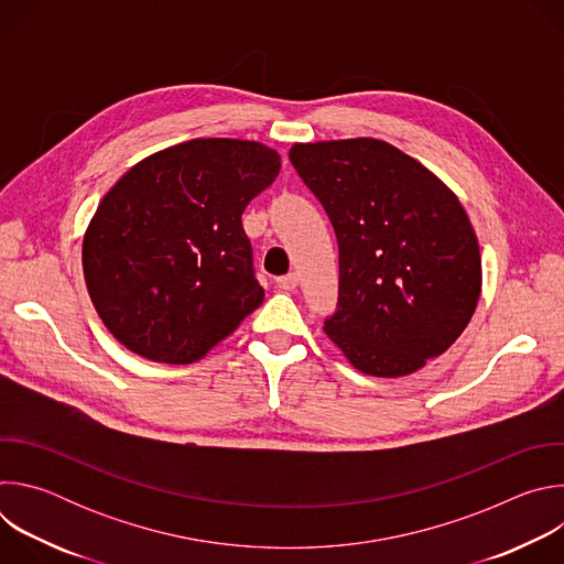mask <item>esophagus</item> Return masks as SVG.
<instances>
[{"mask_svg": "<svg viewBox=\"0 0 564 564\" xmlns=\"http://www.w3.org/2000/svg\"><path fill=\"white\" fill-rule=\"evenodd\" d=\"M276 285H279L283 292H292V290H296V285H299V276H296L294 272H290V274L276 279Z\"/></svg>", "mask_w": 564, "mask_h": 564, "instance_id": "esophagus-1", "label": "esophagus"}]
</instances>
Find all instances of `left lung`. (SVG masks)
Masks as SVG:
<instances>
[{
    "label": "left lung",
    "instance_id": "8db88e82",
    "mask_svg": "<svg viewBox=\"0 0 564 564\" xmlns=\"http://www.w3.org/2000/svg\"><path fill=\"white\" fill-rule=\"evenodd\" d=\"M290 160L339 243V310L326 335L364 375L406 377L446 352L481 292L459 198L420 160L377 138L294 142Z\"/></svg>",
    "mask_w": 564,
    "mask_h": 564
}]
</instances>
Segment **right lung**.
Segmentation results:
<instances>
[{
	"mask_svg": "<svg viewBox=\"0 0 564 564\" xmlns=\"http://www.w3.org/2000/svg\"><path fill=\"white\" fill-rule=\"evenodd\" d=\"M279 170V151L263 142L194 138L142 158L105 194L83 270L127 350L194 364L263 303L240 216Z\"/></svg>",
	"mask_w": 564,
	"mask_h": 564,
	"instance_id": "add662e5",
	"label": "right lung"
}]
</instances>
